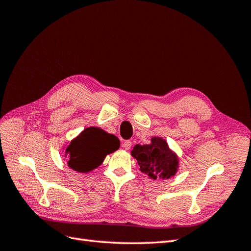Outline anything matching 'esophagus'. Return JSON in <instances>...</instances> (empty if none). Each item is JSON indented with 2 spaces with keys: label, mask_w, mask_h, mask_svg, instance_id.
I'll return each instance as SVG.
<instances>
[{
  "label": "esophagus",
  "mask_w": 251,
  "mask_h": 251,
  "mask_svg": "<svg viewBox=\"0 0 251 251\" xmlns=\"http://www.w3.org/2000/svg\"><path fill=\"white\" fill-rule=\"evenodd\" d=\"M131 147H132V141L131 140H125L123 142V148L125 150H130Z\"/></svg>",
  "instance_id": "34e87169"
}]
</instances>
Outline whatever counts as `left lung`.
<instances>
[{
    "label": "left lung",
    "instance_id": "1",
    "mask_svg": "<svg viewBox=\"0 0 251 251\" xmlns=\"http://www.w3.org/2000/svg\"><path fill=\"white\" fill-rule=\"evenodd\" d=\"M132 155L140 165V171L151 178L169 179L178 168L177 157L161 138H153L151 144H136Z\"/></svg>",
    "mask_w": 251,
    "mask_h": 251
}]
</instances>
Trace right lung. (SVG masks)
I'll return each instance as SVG.
<instances>
[{"instance_id": "obj_1", "label": "right lung", "mask_w": 251, "mask_h": 251, "mask_svg": "<svg viewBox=\"0 0 251 251\" xmlns=\"http://www.w3.org/2000/svg\"><path fill=\"white\" fill-rule=\"evenodd\" d=\"M120 147L119 139L97 127H88L67 148L68 165L74 171L87 173L100 165L104 157Z\"/></svg>"}]
</instances>
